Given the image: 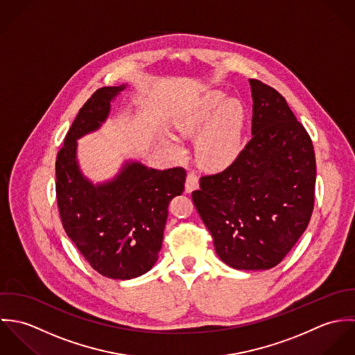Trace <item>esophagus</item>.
I'll use <instances>...</instances> for the list:
<instances>
[{
	"mask_svg": "<svg viewBox=\"0 0 355 355\" xmlns=\"http://www.w3.org/2000/svg\"><path fill=\"white\" fill-rule=\"evenodd\" d=\"M198 189V178L194 172H190L186 179V193H191Z\"/></svg>",
	"mask_w": 355,
	"mask_h": 355,
	"instance_id": "obj_1",
	"label": "esophagus"
}]
</instances>
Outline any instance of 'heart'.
Returning a JSON list of instances; mask_svg holds the SVG:
<instances>
[{
    "mask_svg": "<svg viewBox=\"0 0 355 355\" xmlns=\"http://www.w3.org/2000/svg\"><path fill=\"white\" fill-rule=\"evenodd\" d=\"M182 137H196L197 153L203 166L211 171H223L232 165L242 152L246 125V109L238 100H228L220 92L205 94L200 102L173 119ZM166 142L175 152H183L180 141L164 132Z\"/></svg>",
    "mask_w": 355,
    "mask_h": 355,
    "instance_id": "b5f03b06",
    "label": "heart"
}]
</instances>
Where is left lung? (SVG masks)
Instances as JSON below:
<instances>
[{"label":"left lung","instance_id":"left-lung-1","mask_svg":"<svg viewBox=\"0 0 355 355\" xmlns=\"http://www.w3.org/2000/svg\"><path fill=\"white\" fill-rule=\"evenodd\" d=\"M249 82L253 138L225 171L201 178L193 201L223 262L265 270L288 254L310 221L315 157L284 97Z\"/></svg>","mask_w":355,"mask_h":355}]
</instances>
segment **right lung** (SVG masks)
<instances>
[{
	"label": "right lung",
	"instance_id": "1",
	"mask_svg": "<svg viewBox=\"0 0 355 355\" xmlns=\"http://www.w3.org/2000/svg\"><path fill=\"white\" fill-rule=\"evenodd\" d=\"M125 85L98 89L79 110L55 159V194L62 227L102 276L128 280L150 270L162 246L168 205L184 191L183 168L154 169L125 161L94 184L78 161V139L100 130Z\"/></svg>",
	"mask_w": 355,
	"mask_h": 355
}]
</instances>
